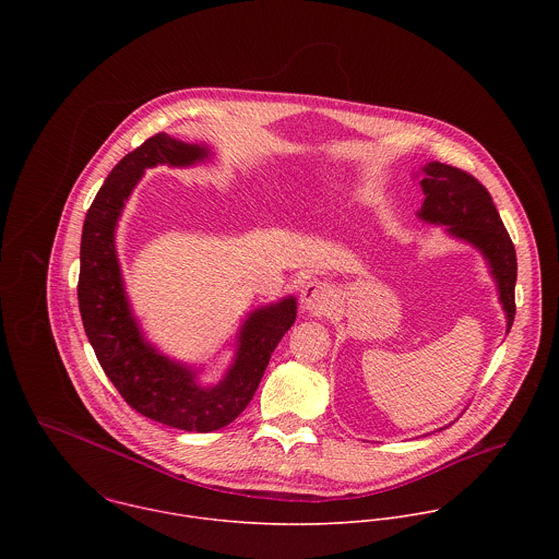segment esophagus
<instances>
[{"label": "esophagus", "mask_w": 559, "mask_h": 559, "mask_svg": "<svg viewBox=\"0 0 559 559\" xmlns=\"http://www.w3.org/2000/svg\"><path fill=\"white\" fill-rule=\"evenodd\" d=\"M331 301H333V293H331L329 284H324L320 280L308 282L304 286V290H301V306L308 312L322 314V312H326L331 308Z\"/></svg>", "instance_id": "obj_1"}]
</instances>
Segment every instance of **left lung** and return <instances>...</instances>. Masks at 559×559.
I'll return each instance as SVG.
<instances>
[{
    "label": "left lung",
    "instance_id": "1",
    "mask_svg": "<svg viewBox=\"0 0 559 559\" xmlns=\"http://www.w3.org/2000/svg\"><path fill=\"white\" fill-rule=\"evenodd\" d=\"M421 171V191L426 200L421 204L419 219L448 226L452 237L478 247L490 266V275L497 282L499 301L510 331L516 314V251L490 193L472 174L439 160L424 165Z\"/></svg>",
    "mask_w": 559,
    "mask_h": 559
}]
</instances>
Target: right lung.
Wrapping results in <instances>:
<instances>
[{
    "mask_svg": "<svg viewBox=\"0 0 559 559\" xmlns=\"http://www.w3.org/2000/svg\"><path fill=\"white\" fill-rule=\"evenodd\" d=\"M204 159L206 146L157 133L120 160L87 209L78 284L85 335L120 396L144 417L189 432H211L239 417L260 385L271 353L297 319L295 297L251 312L240 326L235 364L213 388H202L193 368L160 355L142 335L120 275L116 224L146 167H187Z\"/></svg>",
    "mask_w": 559,
    "mask_h": 559,
    "instance_id": "1",
    "label": "right lung"
}]
</instances>
